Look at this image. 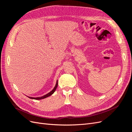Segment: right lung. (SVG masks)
I'll return each instance as SVG.
<instances>
[{"instance_id": "add662e5", "label": "right lung", "mask_w": 132, "mask_h": 132, "mask_svg": "<svg viewBox=\"0 0 132 132\" xmlns=\"http://www.w3.org/2000/svg\"><path fill=\"white\" fill-rule=\"evenodd\" d=\"M57 86H58V81H57L56 85H55V87H54V89L52 90L51 92H50L49 93H48L47 94L43 96H42V97H29V96H28V97H29L30 98L35 99V100H41V99H43V98H45L48 97V96H50L52 95L54 93V91H55V90H56Z\"/></svg>"}]
</instances>
